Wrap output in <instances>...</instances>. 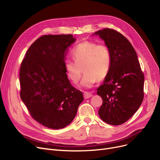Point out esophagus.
Listing matches in <instances>:
<instances>
[{"instance_id": "obj_1", "label": "esophagus", "mask_w": 160, "mask_h": 160, "mask_svg": "<svg viewBox=\"0 0 160 160\" xmlns=\"http://www.w3.org/2000/svg\"><path fill=\"white\" fill-rule=\"evenodd\" d=\"M92 96H93V95L91 94V93H87V92H86V93H84V95H83V97H84V98H85V99L89 98L91 97Z\"/></svg>"}]
</instances>
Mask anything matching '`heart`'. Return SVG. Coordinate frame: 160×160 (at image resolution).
<instances>
[{"instance_id":"heart-1","label":"heart","mask_w":160,"mask_h":160,"mask_svg":"<svg viewBox=\"0 0 160 160\" xmlns=\"http://www.w3.org/2000/svg\"><path fill=\"white\" fill-rule=\"evenodd\" d=\"M74 61L66 60L64 67L66 74L73 83H77L82 74L84 76L79 87L89 89L97 80H104L110 71L112 56L108 47L104 44L86 41L78 44L72 50Z\"/></svg>"}]
</instances>
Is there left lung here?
<instances>
[{
    "instance_id": "8db88e82",
    "label": "left lung",
    "mask_w": 160,
    "mask_h": 160,
    "mask_svg": "<svg viewBox=\"0 0 160 160\" xmlns=\"http://www.w3.org/2000/svg\"><path fill=\"white\" fill-rule=\"evenodd\" d=\"M93 35L104 41L112 56L110 71L97 89L103 100L98 115L108 124L120 125L133 116L143 100L144 75L135 49L121 33L105 28Z\"/></svg>"
}]
</instances>
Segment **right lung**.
<instances>
[{"label":"right lung","mask_w":160,"mask_h":160,"mask_svg":"<svg viewBox=\"0 0 160 160\" xmlns=\"http://www.w3.org/2000/svg\"><path fill=\"white\" fill-rule=\"evenodd\" d=\"M76 38L45 35L32 44L21 63V98L32 117L52 129L69 125L83 102L82 93L67 78L65 53Z\"/></svg>","instance_id":"right-lung-1"}]
</instances>
